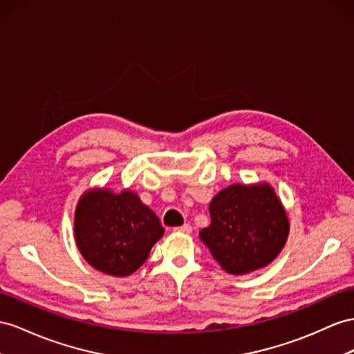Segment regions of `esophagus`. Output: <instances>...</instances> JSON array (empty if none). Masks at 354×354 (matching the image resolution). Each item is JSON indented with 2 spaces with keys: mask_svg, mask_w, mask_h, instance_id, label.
Returning a JSON list of instances; mask_svg holds the SVG:
<instances>
[{
  "mask_svg": "<svg viewBox=\"0 0 354 354\" xmlns=\"http://www.w3.org/2000/svg\"><path fill=\"white\" fill-rule=\"evenodd\" d=\"M192 230H193V227L189 224H184V225H180V227L175 229V232H179V233H192Z\"/></svg>",
  "mask_w": 354,
  "mask_h": 354,
  "instance_id": "obj_1",
  "label": "esophagus"
}]
</instances>
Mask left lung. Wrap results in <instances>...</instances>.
<instances>
[{"mask_svg": "<svg viewBox=\"0 0 354 354\" xmlns=\"http://www.w3.org/2000/svg\"><path fill=\"white\" fill-rule=\"evenodd\" d=\"M211 224L198 236L220 266L245 275L272 263L284 248L290 223L268 183L233 184L209 203Z\"/></svg>", "mask_w": 354, "mask_h": 354, "instance_id": "obj_1", "label": "left lung"}]
</instances>
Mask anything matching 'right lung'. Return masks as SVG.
Returning <instances> with one entry per match:
<instances>
[{
  "instance_id": "obj_1",
  "label": "right lung",
  "mask_w": 354,
  "mask_h": 354,
  "mask_svg": "<svg viewBox=\"0 0 354 354\" xmlns=\"http://www.w3.org/2000/svg\"><path fill=\"white\" fill-rule=\"evenodd\" d=\"M165 234L158 216L125 188H88L75 211V241L94 269L129 277L147 261L153 243Z\"/></svg>"
}]
</instances>
